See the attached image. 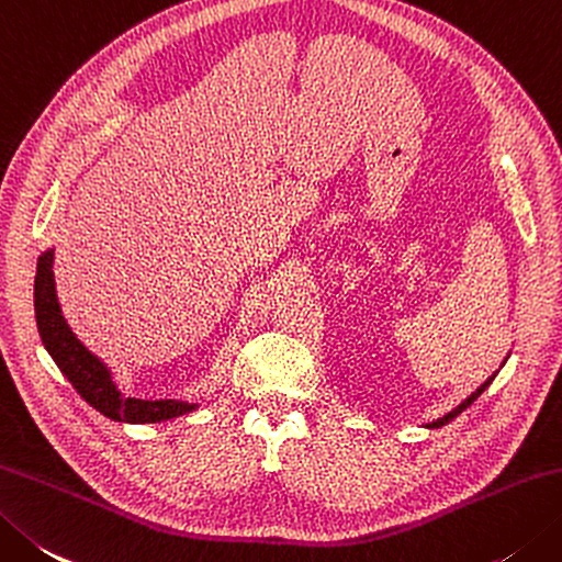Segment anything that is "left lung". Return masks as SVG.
<instances>
[{
    "label": "left lung",
    "mask_w": 562,
    "mask_h": 562,
    "mask_svg": "<svg viewBox=\"0 0 562 562\" xmlns=\"http://www.w3.org/2000/svg\"><path fill=\"white\" fill-rule=\"evenodd\" d=\"M504 362H507V360H504ZM497 372H499V370H497ZM497 372H494V375H492V378H487L485 382H482V384H480V387H477L475 392H472L468 400H463V402H460V404L456 406V409H453V412H448L446 416H441V419H436V422H431V424H426V428H441V426H446V424H450V422H453L458 414H463V412L468 409V406H470L472 402H475V400L480 397V394H482V392H485V390L490 387V382H492L494 378H497Z\"/></svg>",
    "instance_id": "obj_1"
}]
</instances>
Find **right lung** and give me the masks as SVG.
<instances>
[{
  "instance_id": "obj_1",
  "label": "right lung",
  "mask_w": 562,
  "mask_h": 562,
  "mask_svg": "<svg viewBox=\"0 0 562 562\" xmlns=\"http://www.w3.org/2000/svg\"><path fill=\"white\" fill-rule=\"evenodd\" d=\"M53 260L55 248L43 250L38 256L36 280H33V310H36V326L43 348L48 350V356L68 378L77 394L94 406L99 414H104L106 419L121 424H158L194 412L200 404L182 400H136L126 397L119 390L112 368L94 356L65 322L58 292H55Z\"/></svg>"
}]
</instances>
